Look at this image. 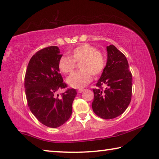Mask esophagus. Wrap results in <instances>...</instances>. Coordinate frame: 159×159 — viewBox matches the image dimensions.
<instances>
[{
  "label": "esophagus",
  "mask_w": 159,
  "mask_h": 159,
  "mask_svg": "<svg viewBox=\"0 0 159 159\" xmlns=\"http://www.w3.org/2000/svg\"><path fill=\"white\" fill-rule=\"evenodd\" d=\"M83 90H84V89H81V88H80V89H79V90H78V93H80L83 92Z\"/></svg>",
  "instance_id": "1"
}]
</instances>
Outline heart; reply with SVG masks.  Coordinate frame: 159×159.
Segmentation results:
<instances>
[{
  "label": "heart",
  "mask_w": 159,
  "mask_h": 159,
  "mask_svg": "<svg viewBox=\"0 0 159 159\" xmlns=\"http://www.w3.org/2000/svg\"><path fill=\"white\" fill-rule=\"evenodd\" d=\"M80 71H74L66 79L68 84L75 88H80L88 85L93 76H98L105 68V55L93 45L82 44L71 52V57L62 55L58 61L59 70L64 74L73 71L76 62H79Z\"/></svg>",
  "instance_id": "obj_1"
}]
</instances>
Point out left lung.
I'll list each match as a JSON object with an SVG mask.
<instances>
[{
    "label": "left lung",
    "mask_w": 159,
    "mask_h": 159,
    "mask_svg": "<svg viewBox=\"0 0 159 159\" xmlns=\"http://www.w3.org/2000/svg\"><path fill=\"white\" fill-rule=\"evenodd\" d=\"M107 65L97 83L98 88L93 89L92 107L99 117L111 119L128 108L132 98L133 77L125 56L114 45L107 46Z\"/></svg>",
    "instance_id": "1"
}]
</instances>
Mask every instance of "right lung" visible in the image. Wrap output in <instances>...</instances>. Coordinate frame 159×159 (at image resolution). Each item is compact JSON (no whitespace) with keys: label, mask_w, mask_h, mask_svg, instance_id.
<instances>
[{"label":"right lung","mask_w":159,"mask_h":159,"mask_svg":"<svg viewBox=\"0 0 159 159\" xmlns=\"http://www.w3.org/2000/svg\"><path fill=\"white\" fill-rule=\"evenodd\" d=\"M61 56L57 46L40 50L31 58L25 77L29 109L39 121L50 128H57L69 119L77 94L74 88H68L60 98L55 96L58 90L67 87L58 68Z\"/></svg>","instance_id":"obj_1"}]
</instances>
